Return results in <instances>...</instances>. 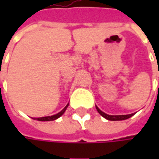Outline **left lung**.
Returning <instances> with one entry per match:
<instances>
[{
	"mask_svg": "<svg viewBox=\"0 0 159 159\" xmlns=\"http://www.w3.org/2000/svg\"><path fill=\"white\" fill-rule=\"evenodd\" d=\"M96 110H97V111L99 112L100 115H102L103 118H105L108 120H111V121H117V120H125V119H129V118H131L132 116L134 115V113H132V114H128V115H108L106 113L102 112L101 110L98 108V107L96 106Z\"/></svg>",
	"mask_w": 159,
	"mask_h": 159,
	"instance_id": "left-lung-1",
	"label": "left lung"
}]
</instances>
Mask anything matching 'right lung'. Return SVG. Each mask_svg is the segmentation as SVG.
I'll use <instances>...</instances> for the list:
<instances>
[{
    "label": "right lung",
    "mask_w": 159,
    "mask_h": 159,
    "mask_svg": "<svg viewBox=\"0 0 159 159\" xmlns=\"http://www.w3.org/2000/svg\"><path fill=\"white\" fill-rule=\"evenodd\" d=\"M69 105V103L66 105V106L64 107V109L60 111V112H58L57 114H56V115H53V116H48V117H42V118H34V119H36V120H39V121H52V120H55V119H58L59 117H61L63 114L64 113V111H66V109H67V107Z\"/></svg>",
    "instance_id": "right-lung-1"
}]
</instances>
